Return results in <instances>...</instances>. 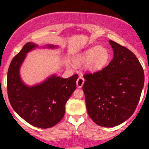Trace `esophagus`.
<instances>
[{"instance_id": "obj_1", "label": "esophagus", "mask_w": 149, "mask_h": 149, "mask_svg": "<svg viewBox=\"0 0 149 149\" xmlns=\"http://www.w3.org/2000/svg\"><path fill=\"white\" fill-rule=\"evenodd\" d=\"M84 82H85L84 78H83L82 76H80L79 78H78V80H77V81H76L77 87H78V88H82L83 84H84Z\"/></svg>"}]
</instances>
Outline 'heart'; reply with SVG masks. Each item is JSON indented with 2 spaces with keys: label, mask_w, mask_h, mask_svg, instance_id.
<instances>
[{
  "label": "heart",
  "mask_w": 149,
  "mask_h": 149,
  "mask_svg": "<svg viewBox=\"0 0 149 149\" xmlns=\"http://www.w3.org/2000/svg\"><path fill=\"white\" fill-rule=\"evenodd\" d=\"M109 59L110 53L106 47L95 46L77 55L73 59V62L77 66L85 64L87 69L95 72L103 69Z\"/></svg>",
  "instance_id": "b5f03b06"
}]
</instances>
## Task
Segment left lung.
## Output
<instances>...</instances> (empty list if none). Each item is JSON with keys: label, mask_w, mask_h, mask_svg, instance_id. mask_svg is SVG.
I'll list each match as a JSON object with an SVG mask.
<instances>
[{"label": "left lung", "mask_w": 149, "mask_h": 149, "mask_svg": "<svg viewBox=\"0 0 149 149\" xmlns=\"http://www.w3.org/2000/svg\"><path fill=\"white\" fill-rule=\"evenodd\" d=\"M113 58L106 67L85 73L83 90L89 116L102 127L123 123L134 112L144 84V72L132 51L109 40Z\"/></svg>", "instance_id": "8db88e82"}]
</instances>
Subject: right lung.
<instances>
[{
  "instance_id": "obj_1",
  "label": "right lung",
  "mask_w": 149,
  "mask_h": 149,
  "mask_svg": "<svg viewBox=\"0 0 149 149\" xmlns=\"http://www.w3.org/2000/svg\"><path fill=\"white\" fill-rule=\"evenodd\" d=\"M37 45L27 42L10 63L7 78L10 103L27 123L39 128L53 127L63 118L65 105L76 88L78 76L68 78L52 76L42 84L28 87L20 79L19 70L26 54ZM49 47H54L48 45Z\"/></svg>"
}]
</instances>
